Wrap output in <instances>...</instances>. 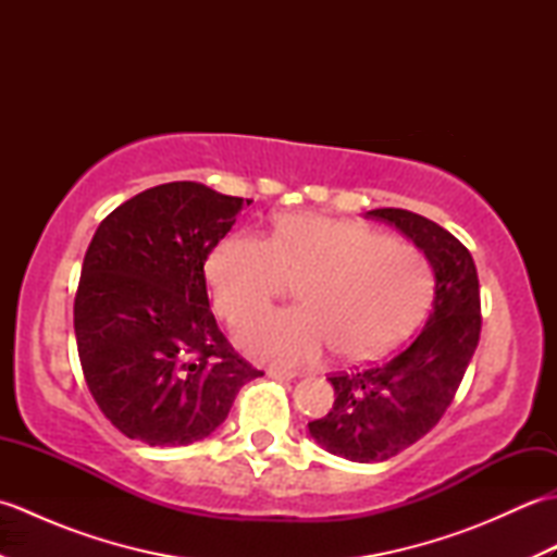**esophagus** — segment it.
I'll list each match as a JSON object with an SVG mask.
<instances>
[{"instance_id":"34e87169","label":"esophagus","mask_w":557,"mask_h":557,"mask_svg":"<svg viewBox=\"0 0 557 557\" xmlns=\"http://www.w3.org/2000/svg\"><path fill=\"white\" fill-rule=\"evenodd\" d=\"M265 373H268L270 377H277V381H292V377H297V373H294L292 369H285V366H277V363L268 366Z\"/></svg>"}]
</instances>
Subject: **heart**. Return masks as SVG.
I'll return each instance as SVG.
<instances>
[{
    "instance_id": "b5f03b06",
    "label": "heart",
    "mask_w": 557,
    "mask_h": 557,
    "mask_svg": "<svg viewBox=\"0 0 557 557\" xmlns=\"http://www.w3.org/2000/svg\"><path fill=\"white\" fill-rule=\"evenodd\" d=\"M215 309L230 323L263 311L299 282V309L272 311L239 330L258 359L318 361L337 349L347 361L383 357L417 323L431 294L429 260L361 222L282 215L270 242L236 234L208 256Z\"/></svg>"
}]
</instances>
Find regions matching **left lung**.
I'll use <instances>...</instances> for the list:
<instances>
[{"label": "left lung", "mask_w": 557, "mask_h": 557, "mask_svg": "<svg viewBox=\"0 0 557 557\" xmlns=\"http://www.w3.org/2000/svg\"><path fill=\"white\" fill-rule=\"evenodd\" d=\"M369 218L393 224L433 268V306L419 335L385 363L327 377L335 405L309 423L313 441L349 461H385L441 421L474 357L481 333L479 275L459 239L429 218L375 208Z\"/></svg>", "instance_id": "obj_1"}]
</instances>
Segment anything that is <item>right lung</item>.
Segmentation results:
<instances>
[{"label": "right lung", "instance_id": "obj_1", "mask_svg": "<svg viewBox=\"0 0 557 557\" xmlns=\"http://www.w3.org/2000/svg\"><path fill=\"white\" fill-rule=\"evenodd\" d=\"M248 203L198 182L160 184L92 236L74 304L78 359L98 407L132 441H203L263 375L220 333L203 272Z\"/></svg>", "mask_w": 557, "mask_h": 557}]
</instances>
